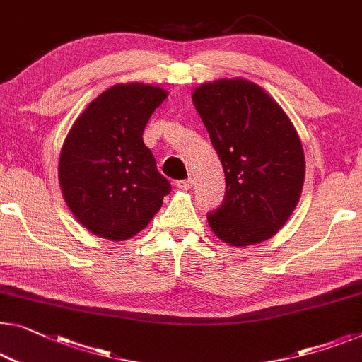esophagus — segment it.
I'll return each mask as SVG.
<instances>
[{
	"mask_svg": "<svg viewBox=\"0 0 362 362\" xmlns=\"http://www.w3.org/2000/svg\"><path fill=\"white\" fill-rule=\"evenodd\" d=\"M175 185L180 188V190H190L193 187V180L192 179H183V180H177Z\"/></svg>",
	"mask_w": 362,
	"mask_h": 362,
	"instance_id": "34e87169",
	"label": "esophagus"
}]
</instances>
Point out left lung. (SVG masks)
<instances>
[{
  "label": "left lung",
  "instance_id": "1",
  "mask_svg": "<svg viewBox=\"0 0 362 362\" xmlns=\"http://www.w3.org/2000/svg\"><path fill=\"white\" fill-rule=\"evenodd\" d=\"M226 175L224 202L208 213L213 233L245 247L273 237L299 202L304 151L293 122L265 89L219 79L192 93Z\"/></svg>",
  "mask_w": 362,
  "mask_h": 362
}]
</instances>
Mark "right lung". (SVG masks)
<instances>
[{
	"label": "right lung",
	"mask_w": 362,
	"mask_h": 362,
	"mask_svg": "<svg viewBox=\"0 0 362 362\" xmlns=\"http://www.w3.org/2000/svg\"><path fill=\"white\" fill-rule=\"evenodd\" d=\"M167 90L115 84L97 95L64 139L58 179L64 202L89 233L127 240L149 224L169 195L143 132Z\"/></svg>",
	"instance_id": "add662e5"
}]
</instances>
